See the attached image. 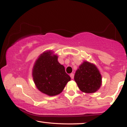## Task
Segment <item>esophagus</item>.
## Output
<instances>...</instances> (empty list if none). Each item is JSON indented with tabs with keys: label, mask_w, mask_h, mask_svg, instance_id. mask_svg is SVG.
Instances as JSON below:
<instances>
[{
	"label": "esophagus",
	"mask_w": 127,
	"mask_h": 127,
	"mask_svg": "<svg viewBox=\"0 0 127 127\" xmlns=\"http://www.w3.org/2000/svg\"><path fill=\"white\" fill-rule=\"evenodd\" d=\"M70 76L71 79H73V78H74V74H73V73H71V74H70Z\"/></svg>",
	"instance_id": "esophagus-1"
}]
</instances>
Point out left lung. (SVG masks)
<instances>
[{"instance_id": "1", "label": "left lung", "mask_w": 127, "mask_h": 127, "mask_svg": "<svg viewBox=\"0 0 127 127\" xmlns=\"http://www.w3.org/2000/svg\"><path fill=\"white\" fill-rule=\"evenodd\" d=\"M74 79L78 87L83 93H94L102 84V76L96 66L84 61L79 66L74 74Z\"/></svg>"}]
</instances>
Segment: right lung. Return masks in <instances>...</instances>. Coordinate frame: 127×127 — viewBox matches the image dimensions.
Returning a JSON list of instances; mask_svg holds the SVG:
<instances>
[{"instance_id": "add662e5", "label": "right lung", "mask_w": 127, "mask_h": 127, "mask_svg": "<svg viewBox=\"0 0 127 127\" xmlns=\"http://www.w3.org/2000/svg\"><path fill=\"white\" fill-rule=\"evenodd\" d=\"M32 76L37 89L48 96L60 94L70 80L65 67L58 62V56L51 51L41 54L36 61Z\"/></svg>"}]
</instances>
